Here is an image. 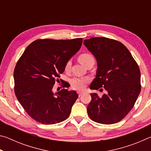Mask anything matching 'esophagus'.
<instances>
[{
	"mask_svg": "<svg viewBox=\"0 0 151 151\" xmlns=\"http://www.w3.org/2000/svg\"><path fill=\"white\" fill-rule=\"evenodd\" d=\"M77 93L78 94V96H81L82 95V94H83L84 93H83V92H81V91H78Z\"/></svg>",
	"mask_w": 151,
	"mask_h": 151,
	"instance_id": "obj_1",
	"label": "esophagus"
}]
</instances>
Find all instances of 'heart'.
<instances>
[{
    "mask_svg": "<svg viewBox=\"0 0 151 151\" xmlns=\"http://www.w3.org/2000/svg\"><path fill=\"white\" fill-rule=\"evenodd\" d=\"M78 60L81 64H83L84 66H86L89 61L94 60L93 56L88 53H83L81 54L78 57ZM71 66V61L68 60L65 65V70L68 71L70 68ZM88 79L85 77H74L70 80V84L73 87L78 90H81L85 88L86 84L88 83Z\"/></svg>",
    "mask_w": 151,
    "mask_h": 151,
    "instance_id": "heart-1",
    "label": "heart"
}]
</instances>
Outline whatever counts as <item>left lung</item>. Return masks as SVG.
I'll return each instance as SVG.
<instances>
[{"label":"left lung","mask_w":151,"mask_h":151,"mask_svg":"<svg viewBox=\"0 0 151 151\" xmlns=\"http://www.w3.org/2000/svg\"><path fill=\"white\" fill-rule=\"evenodd\" d=\"M83 43L97 63L96 77L90 88L104 87L107 91L102 97L96 93L91 94L88 116L99 123H116L131 111L140 94L139 66L127 48L117 40L94 37Z\"/></svg>","instance_id":"left-lung-1"}]
</instances>
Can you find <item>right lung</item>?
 <instances>
[{
  "label": "right lung",
  "mask_w": 151,
  "mask_h": 151,
  "mask_svg": "<svg viewBox=\"0 0 151 151\" xmlns=\"http://www.w3.org/2000/svg\"><path fill=\"white\" fill-rule=\"evenodd\" d=\"M83 39L37 40L27 47L14 70V93L27 114L36 121L52 124L70 115L78 98L75 91L54 93L56 78L80 50Z\"/></svg>",
  "instance_id": "1"
}]
</instances>
